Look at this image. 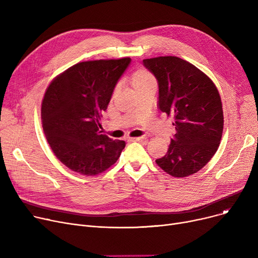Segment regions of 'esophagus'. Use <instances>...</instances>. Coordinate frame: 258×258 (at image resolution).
Returning a JSON list of instances; mask_svg holds the SVG:
<instances>
[{"label":"esophagus","mask_w":258,"mask_h":258,"mask_svg":"<svg viewBox=\"0 0 258 258\" xmlns=\"http://www.w3.org/2000/svg\"><path fill=\"white\" fill-rule=\"evenodd\" d=\"M132 141H136V142H140L141 144H146L148 139L146 137H138V138H133Z\"/></svg>","instance_id":"esophagus-1"}]
</instances>
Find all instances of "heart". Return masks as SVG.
Segmentation results:
<instances>
[{
	"label": "heart",
	"instance_id": "obj_1",
	"mask_svg": "<svg viewBox=\"0 0 258 258\" xmlns=\"http://www.w3.org/2000/svg\"><path fill=\"white\" fill-rule=\"evenodd\" d=\"M154 77L144 70H139L138 72H136V74L134 75V79H133V83H134V86L135 88L142 85V84H145L147 83V81L150 80H153Z\"/></svg>",
	"mask_w": 258,
	"mask_h": 258
}]
</instances>
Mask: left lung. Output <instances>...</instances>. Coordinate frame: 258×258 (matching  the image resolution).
<instances>
[{
  "mask_svg": "<svg viewBox=\"0 0 258 258\" xmlns=\"http://www.w3.org/2000/svg\"><path fill=\"white\" fill-rule=\"evenodd\" d=\"M159 86L161 112L173 116L177 133L157 164L184 178L204 167L218 151L224 127L221 96L212 80L192 63L175 56L143 59Z\"/></svg>",
  "mask_w": 258,
  "mask_h": 258,
  "instance_id": "left-lung-1",
  "label": "left lung"
}]
</instances>
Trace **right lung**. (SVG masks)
<instances>
[{
  "instance_id": "add662e5",
  "label": "right lung",
  "mask_w": 258,
  "mask_h": 258,
  "mask_svg": "<svg viewBox=\"0 0 258 258\" xmlns=\"http://www.w3.org/2000/svg\"><path fill=\"white\" fill-rule=\"evenodd\" d=\"M130 57L78 62L48 87L42 103V122L53 153L63 165L85 175L112 166L125 142L101 134L99 119L107 108Z\"/></svg>"
}]
</instances>
